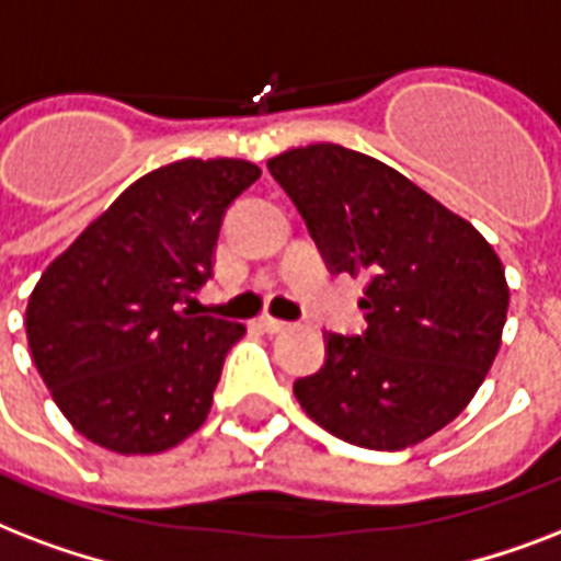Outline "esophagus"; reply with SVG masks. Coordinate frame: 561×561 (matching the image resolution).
<instances>
[{
    "label": "esophagus",
    "instance_id": "esophagus-1",
    "mask_svg": "<svg viewBox=\"0 0 561 561\" xmlns=\"http://www.w3.org/2000/svg\"><path fill=\"white\" fill-rule=\"evenodd\" d=\"M257 328L266 330V333H280V330L289 328V321L275 319V316H263V319H257Z\"/></svg>",
    "mask_w": 561,
    "mask_h": 561
}]
</instances>
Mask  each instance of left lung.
Instances as JSON below:
<instances>
[{
    "label": "left lung",
    "instance_id": "1",
    "mask_svg": "<svg viewBox=\"0 0 561 561\" xmlns=\"http://www.w3.org/2000/svg\"><path fill=\"white\" fill-rule=\"evenodd\" d=\"M330 272L366 277L363 336L324 333L328 359L295 380L319 427L403 450L466 410L510 310L501 257L474 225L363 151L312 142L268 160Z\"/></svg>",
    "mask_w": 561,
    "mask_h": 561
}]
</instances>
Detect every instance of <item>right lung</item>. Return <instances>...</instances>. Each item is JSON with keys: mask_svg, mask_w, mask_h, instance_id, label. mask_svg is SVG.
I'll return each mask as SVG.
<instances>
[{"mask_svg": "<svg viewBox=\"0 0 561 561\" xmlns=\"http://www.w3.org/2000/svg\"><path fill=\"white\" fill-rule=\"evenodd\" d=\"M257 178L251 160L167 163L41 275L25 307L28 348L51 401L93 445L163 454L204 424L245 324L195 316L193 293L210 277L228 204Z\"/></svg>", "mask_w": 561, "mask_h": 561, "instance_id": "right-lung-1", "label": "right lung"}]
</instances>
